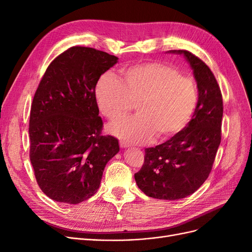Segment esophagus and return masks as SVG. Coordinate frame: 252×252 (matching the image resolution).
I'll return each mask as SVG.
<instances>
[{
  "label": "esophagus",
  "instance_id": "obj_1",
  "mask_svg": "<svg viewBox=\"0 0 252 252\" xmlns=\"http://www.w3.org/2000/svg\"><path fill=\"white\" fill-rule=\"evenodd\" d=\"M120 147L122 149H125V148H128L129 145L126 142H124V141H120Z\"/></svg>",
  "mask_w": 252,
  "mask_h": 252
}]
</instances>
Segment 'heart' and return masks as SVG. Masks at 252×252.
Instances as JSON below:
<instances>
[{"instance_id":"obj_1","label":"heart","mask_w":252,"mask_h":252,"mask_svg":"<svg viewBox=\"0 0 252 252\" xmlns=\"http://www.w3.org/2000/svg\"><path fill=\"white\" fill-rule=\"evenodd\" d=\"M123 80L110 73L100 77L94 96L101 114L110 122L123 120L136 105L138 115L111 126L115 135L144 143L156 135L168 140L184 130L198 105V88L190 77L161 63L122 70Z\"/></svg>"}]
</instances>
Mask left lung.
<instances>
[{"mask_svg": "<svg viewBox=\"0 0 252 252\" xmlns=\"http://www.w3.org/2000/svg\"><path fill=\"white\" fill-rule=\"evenodd\" d=\"M168 53L184 55L193 70L198 105L182 131L145 149L144 164L134 179L147 196L177 200L196 192L210 175L221 142L223 101L218 82L201 59L186 50Z\"/></svg>", "mask_w": 252, "mask_h": 252, "instance_id": "obj_1", "label": "left lung"}]
</instances>
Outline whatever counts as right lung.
<instances>
[{"label": "right lung", "instance_id": "right-lung-1", "mask_svg": "<svg viewBox=\"0 0 252 252\" xmlns=\"http://www.w3.org/2000/svg\"><path fill=\"white\" fill-rule=\"evenodd\" d=\"M118 57L72 47L48 66L34 94L29 123L30 160L40 189L52 200L78 204L97 193L119 141L102 135L94 96L102 74Z\"/></svg>", "mask_w": 252, "mask_h": 252}]
</instances>
